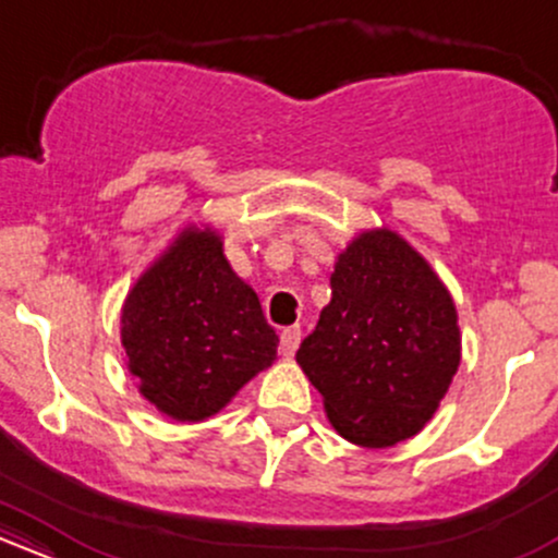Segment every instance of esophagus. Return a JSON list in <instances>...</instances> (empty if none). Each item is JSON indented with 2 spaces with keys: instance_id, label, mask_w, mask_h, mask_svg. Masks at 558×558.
Returning a JSON list of instances; mask_svg holds the SVG:
<instances>
[{
  "instance_id": "obj_1",
  "label": "esophagus",
  "mask_w": 558,
  "mask_h": 558,
  "mask_svg": "<svg viewBox=\"0 0 558 558\" xmlns=\"http://www.w3.org/2000/svg\"><path fill=\"white\" fill-rule=\"evenodd\" d=\"M299 343H301V328H299V325H291V328H286L283 332H280V349H283L286 356L296 354Z\"/></svg>"
}]
</instances>
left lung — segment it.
I'll return each instance as SVG.
<instances>
[{
  "instance_id": "8db88e82",
  "label": "left lung",
  "mask_w": 558,
  "mask_h": 558,
  "mask_svg": "<svg viewBox=\"0 0 558 558\" xmlns=\"http://www.w3.org/2000/svg\"><path fill=\"white\" fill-rule=\"evenodd\" d=\"M330 301L296 351L349 444L414 438L448 393L462 332L451 293L417 248L390 228L356 233L336 257Z\"/></svg>"
}]
</instances>
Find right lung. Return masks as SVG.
<instances>
[{"mask_svg": "<svg viewBox=\"0 0 558 558\" xmlns=\"http://www.w3.org/2000/svg\"><path fill=\"white\" fill-rule=\"evenodd\" d=\"M128 373L157 412L204 422L278 360V336L222 235L189 222L138 275L120 310Z\"/></svg>", "mask_w": 558, "mask_h": 558, "instance_id": "right-lung-1", "label": "right lung"}]
</instances>
